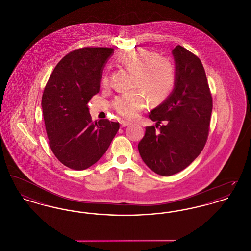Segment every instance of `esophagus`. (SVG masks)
Listing matches in <instances>:
<instances>
[{"label":"esophagus","instance_id":"1","mask_svg":"<svg viewBox=\"0 0 251 251\" xmlns=\"http://www.w3.org/2000/svg\"><path fill=\"white\" fill-rule=\"evenodd\" d=\"M120 125H121V127H126V126H128V125H131V122L125 121V120H121V121H120Z\"/></svg>","mask_w":251,"mask_h":251}]
</instances>
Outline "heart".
I'll use <instances>...</instances> for the list:
<instances>
[{"label": "heart", "instance_id": "1", "mask_svg": "<svg viewBox=\"0 0 251 251\" xmlns=\"http://www.w3.org/2000/svg\"><path fill=\"white\" fill-rule=\"evenodd\" d=\"M123 67L134 73V87L142 89L152 103L165 100L172 92L176 72L174 65L166 58L144 49H136L124 53L120 57ZM109 76L104 74L101 84L106 86ZM117 113L125 119H134L146 105V97L143 91L136 90L119 96L114 103Z\"/></svg>", "mask_w": 251, "mask_h": 251}]
</instances>
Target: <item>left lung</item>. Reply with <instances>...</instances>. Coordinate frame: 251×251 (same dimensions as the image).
Segmentation results:
<instances>
[{"mask_svg": "<svg viewBox=\"0 0 251 251\" xmlns=\"http://www.w3.org/2000/svg\"><path fill=\"white\" fill-rule=\"evenodd\" d=\"M176 82L170 95L152 109L138 151L156 174L170 176L188 167L201 154L209 132L213 100L201 61L188 50H172ZM164 122L163 126H160Z\"/></svg>", "mask_w": 251, "mask_h": 251, "instance_id": "1", "label": "left lung"}]
</instances>
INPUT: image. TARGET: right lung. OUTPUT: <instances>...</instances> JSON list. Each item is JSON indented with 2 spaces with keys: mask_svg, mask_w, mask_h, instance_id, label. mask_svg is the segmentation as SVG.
Returning <instances> with one entry per match:
<instances>
[{
  "mask_svg": "<svg viewBox=\"0 0 251 251\" xmlns=\"http://www.w3.org/2000/svg\"><path fill=\"white\" fill-rule=\"evenodd\" d=\"M114 49L83 48L60 60L45 86L41 106L49 144L66 167L84 170L107 151L119 122H92L88 101L100 91L101 75Z\"/></svg>",
  "mask_w": 251,
  "mask_h": 251,
  "instance_id": "add662e5",
  "label": "right lung"
}]
</instances>
